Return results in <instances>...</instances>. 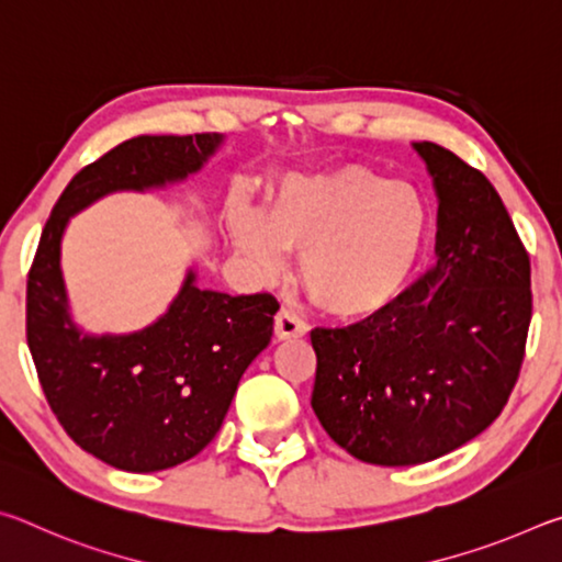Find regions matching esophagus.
I'll return each instance as SVG.
<instances>
[{
  "label": "esophagus",
  "mask_w": 562,
  "mask_h": 562,
  "mask_svg": "<svg viewBox=\"0 0 562 562\" xmlns=\"http://www.w3.org/2000/svg\"><path fill=\"white\" fill-rule=\"evenodd\" d=\"M304 335H307V325H304L297 315H292L290 310L278 312V317H274V337L282 341V339H297Z\"/></svg>",
  "instance_id": "esophagus-1"
}]
</instances>
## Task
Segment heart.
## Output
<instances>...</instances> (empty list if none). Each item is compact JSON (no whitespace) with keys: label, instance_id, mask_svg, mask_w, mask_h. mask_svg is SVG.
Returning <instances> with one entry per match:
<instances>
[{"label":"heart","instance_id":"obj_1","mask_svg":"<svg viewBox=\"0 0 562 562\" xmlns=\"http://www.w3.org/2000/svg\"><path fill=\"white\" fill-rule=\"evenodd\" d=\"M233 243L262 272L300 255L304 290L339 319L384 312L416 270L426 205L416 188L364 166H339L282 183L262 215L235 211Z\"/></svg>","mask_w":562,"mask_h":562}]
</instances>
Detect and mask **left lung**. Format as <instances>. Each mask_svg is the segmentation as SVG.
I'll return each instance as SVG.
<instances>
[{"instance_id":"left-lung-1","label":"left lung","mask_w":562,"mask_h":562,"mask_svg":"<svg viewBox=\"0 0 562 562\" xmlns=\"http://www.w3.org/2000/svg\"><path fill=\"white\" fill-rule=\"evenodd\" d=\"M439 198L436 265L379 315L312 329V408L376 465L439 459L496 422L532 315L530 260L496 188L431 140L412 144Z\"/></svg>"}]
</instances>
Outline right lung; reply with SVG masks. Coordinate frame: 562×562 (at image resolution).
I'll return each instance as SVG.
<instances>
[{"label":"right lung","mask_w":562,"mask_h":562,"mask_svg":"<svg viewBox=\"0 0 562 562\" xmlns=\"http://www.w3.org/2000/svg\"><path fill=\"white\" fill-rule=\"evenodd\" d=\"M223 133L136 136L79 170L56 201L26 280V345L64 431L113 469L150 473L193 459L221 431L240 376L270 345L268 292L201 290L190 268L166 315L131 335H89L69 312L61 237L71 215L119 190L198 173Z\"/></svg>","instance_id":"add662e5"}]
</instances>
